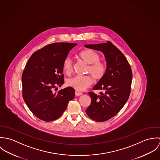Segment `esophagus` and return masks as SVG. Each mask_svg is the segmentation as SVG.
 I'll return each instance as SVG.
<instances>
[{
  "label": "esophagus",
  "mask_w": 160,
  "mask_h": 160,
  "mask_svg": "<svg viewBox=\"0 0 160 160\" xmlns=\"http://www.w3.org/2000/svg\"><path fill=\"white\" fill-rule=\"evenodd\" d=\"M82 93L81 92L78 91H76L75 92V95H76V96H80V95H81Z\"/></svg>",
  "instance_id": "34e87169"
}]
</instances>
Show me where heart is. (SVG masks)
Returning a JSON list of instances; mask_svg holds the SVG:
<instances>
[{
	"label": "heart",
	"instance_id": "heart-1",
	"mask_svg": "<svg viewBox=\"0 0 160 160\" xmlns=\"http://www.w3.org/2000/svg\"><path fill=\"white\" fill-rule=\"evenodd\" d=\"M79 57L86 63L89 64L87 72L91 74L95 80L102 79L105 75L107 66L100 61V55L93 50L86 49L79 53ZM63 69L67 74H70L73 71V63L70 58H67L63 63ZM93 80L90 76H75L67 81L68 86L78 91L85 90L90 86Z\"/></svg>",
	"mask_w": 160,
	"mask_h": 160
}]
</instances>
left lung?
<instances>
[{
    "label": "left lung",
    "instance_id": "1",
    "mask_svg": "<svg viewBox=\"0 0 160 160\" xmlns=\"http://www.w3.org/2000/svg\"><path fill=\"white\" fill-rule=\"evenodd\" d=\"M85 47L102 52L107 62L105 76L93 88L104 92H100V95L88 92L91 103L86 112L93 120L106 121L117 114L128 101L131 89L132 70L125 56L111 42Z\"/></svg>",
    "mask_w": 160,
    "mask_h": 160
}]
</instances>
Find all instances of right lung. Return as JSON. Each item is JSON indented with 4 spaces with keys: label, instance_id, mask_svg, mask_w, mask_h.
<instances>
[{
    "label": "right lung",
    "instance_id": "right-lung-1",
    "mask_svg": "<svg viewBox=\"0 0 160 160\" xmlns=\"http://www.w3.org/2000/svg\"><path fill=\"white\" fill-rule=\"evenodd\" d=\"M77 44L55 42L36 51L28 61L22 74L23 99L31 112L44 121L60 118L74 98L71 87L53 92L64 83L63 63Z\"/></svg>",
    "mask_w": 160,
    "mask_h": 160
}]
</instances>
